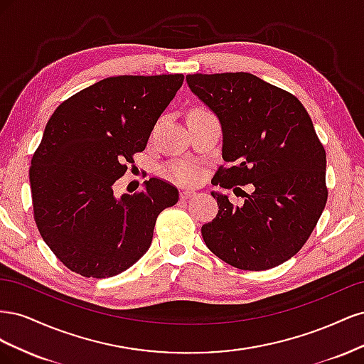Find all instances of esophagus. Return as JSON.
<instances>
[{
    "mask_svg": "<svg viewBox=\"0 0 364 364\" xmlns=\"http://www.w3.org/2000/svg\"><path fill=\"white\" fill-rule=\"evenodd\" d=\"M194 196H196V191H191V190L181 191V199L182 200H188V199H191V197H194Z\"/></svg>",
    "mask_w": 364,
    "mask_h": 364,
    "instance_id": "34e87169",
    "label": "esophagus"
}]
</instances>
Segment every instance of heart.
I'll return each instance as SVG.
<instances>
[{
    "label": "heart",
    "mask_w": 364,
    "mask_h": 364,
    "mask_svg": "<svg viewBox=\"0 0 364 364\" xmlns=\"http://www.w3.org/2000/svg\"><path fill=\"white\" fill-rule=\"evenodd\" d=\"M167 179L181 185H196L202 179V167L193 161H178L170 162L162 170Z\"/></svg>",
    "instance_id": "heart-1"
}]
</instances>
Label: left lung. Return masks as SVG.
<instances>
[{
    "instance_id": "8db88e82",
    "label": "left lung",
    "mask_w": 364,
    "mask_h": 364,
    "mask_svg": "<svg viewBox=\"0 0 364 364\" xmlns=\"http://www.w3.org/2000/svg\"><path fill=\"white\" fill-rule=\"evenodd\" d=\"M190 90L223 130V159L213 183H252L243 206L213 193L218 213L202 226L215 257L241 270H267L302 249L328 199L326 153L304 105L249 73L190 74Z\"/></svg>"
}]
</instances>
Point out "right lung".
Segmentation results:
<instances>
[{"label":"right lung","instance_id":"1","mask_svg":"<svg viewBox=\"0 0 364 364\" xmlns=\"http://www.w3.org/2000/svg\"><path fill=\"white\" fill-rule=\"evenodd\" d=\"M183 74L107 77L62 102L30 165L39 234L65 267L86 278L127 270L151 245L153 229L179 191L159 178L114 196L134 155L146 149Z\"/></svg>","mask_w":364,"mask_h":364}]
</instances>
